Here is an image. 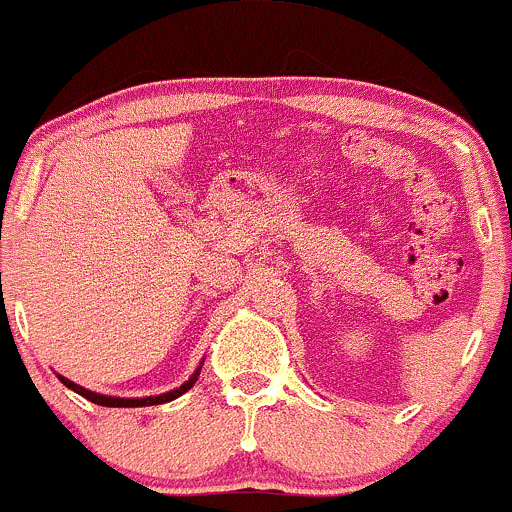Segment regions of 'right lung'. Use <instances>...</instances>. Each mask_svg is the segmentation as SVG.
<instances>
[{"label":"right lung","mask_w":512,"mask_h":512,"mask_svg":"<svg viewBox=\"0 0 512 512\" xmlns=\"http://www.w3.org/2000/svg\"><path fill=\"white\" fill-rule=\"evenodd\" d=\"M202 365H204V360L199 362V367H197V370L192 372V377H189L187 382H184V384H179L177 389H170V392H165V394H155V397H130V399H128V397H110V394H98V392H91V389H86V387H81V384L71 382V379L63 377V374H56V377L61 379L63 387L73 389V392L81 394V397H86L88 402L100 404V407H155V404L172 402V399L182 397L184 392H189V389L194 387V382H197L199 372H202Z\"/></svg>","instance_id":"1"}]
</instances>
